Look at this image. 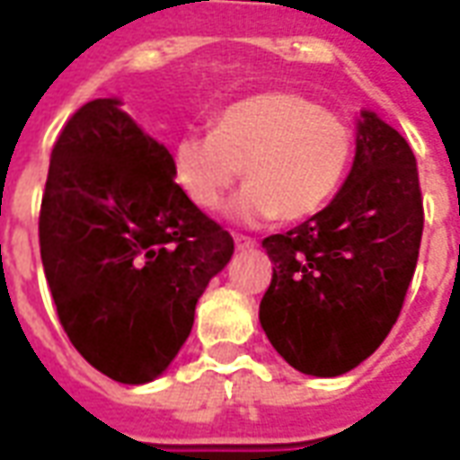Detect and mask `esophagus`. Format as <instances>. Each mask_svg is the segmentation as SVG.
I'll list each match as a JSON object with an SVG mask.
<instances>
[{
	"mask_svg": "<svg viewBox=\"0 0 460 460\" xmlns=\"http://www.w3.org/2000/svg\"><path fill=\"white\" fill-rule=\"evenodd\" d=\"M234 241H236V249L239 251L256 249V239H251V236H234Z\"/></svg>",
	"mask_w": 460,
	"mask_h": 460,
	"instance_id": "esophagus-1",
	"label": "esophagus"
}]
</instances>
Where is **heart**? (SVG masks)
Segmentation results:
<instances>
[{"mask_svg": "<svg viewBox=\"0 0 460 460\" xmlns=\"http://www.w3.org/2000/svg\"><path fill=\"white\" fill-rule=\"evenodd\" d=\"M355 152L352 128L298 93H259L226 105L214 130L181 135L172 174L201 211L219 209L243 164L249 184L226 207L236 224L259 226L283 217L308 219L325 209Z\"/></svg>", "mask_w": 460, "mask_h": 460, "instance_id": "b5f03b06", "label": "heart"}]
</instances>
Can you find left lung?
Masks as SVG:
<instances>
[{
  "label": "left lung",
  "mask_w": 460,
  "mask_h": 460,
  "mask_svg": "<svg viewBox=\"0 0 460 460\" xmlns=\"http://www.w3.org/2000/svg\"><path fill=\"white\" fill-rule=\"evenodd\" d=\"M424 231L416 157L372 111L357 120L355 160L335 199L263 239L273 279L261 328L303 375L340 376L385 342L414 276Z\"/></svg>",
  "instance_id": "left-lung-1"
}]
</instances>
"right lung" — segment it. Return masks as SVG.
Returning a JSON list of instances; mask_svg holds the SVG:
<instances>
[{
  "label": "right lung",
  "mask_w": 460,
  "mask_h": 460,
  "mask_svg": "<svg viewBox=\"0 0 460 460\" xmlns=\"http://www.w3.org/2000/svg\"><path fill=\"white\" fill-rule=\"evenodd\" d=\"M39 243L66 335L122 385L152 382L194 325L234 239L174 184L170 150L122 111L85 103L51 152Z\"/></svg>",
  "instance_id": "right-lung-1"
}]
</instances>
